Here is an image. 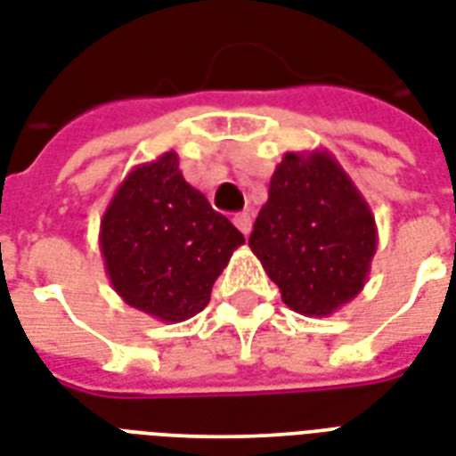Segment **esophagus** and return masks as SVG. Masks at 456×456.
Instances as JSON below:
<instances>
[{
    "label": "esophagus",
    "mask_w": 456,
    "mask_h": 456,
    "mask_svg": "<svg viewBox=\"0 0 456 456\" xmlns=\"http://www.w3.org/2000/svg\"><path fill=\"white\" fill-rule=\"evenodd\" d=\"M232 224H235V228H238L242 235H247V232H249V228H252V216H249L247 211H240V214H235V216H232Z\"/></svg>",
    "instance_id": "1"
}]
</instances>
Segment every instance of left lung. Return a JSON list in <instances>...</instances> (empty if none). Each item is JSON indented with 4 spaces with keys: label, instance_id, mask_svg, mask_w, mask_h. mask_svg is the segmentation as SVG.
Wrapping results in <instances>:
<instances>
[{
    "label": "left lung",
    "instance_id": "8db88e82",
    "mask_svg": "<svg viewBox=\"0 0 456 456\" xmlns=\"http://www.w3.org/2000/svg\"><path fill=\"white\" fill-rule=\"evenodd\" d=\"M379 245L376 218L328 150L285 151L249 247L292 312L330 316L363 290Z\"/></svg>",
    "mask_w": 456,
    "mask_h": 456
}]
</instances>
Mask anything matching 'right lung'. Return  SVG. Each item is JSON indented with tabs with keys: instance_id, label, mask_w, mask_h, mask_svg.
<instances>
[{
	"instance_id": "right-lung-1",
	"label": "right lung",
	"mask_w": 456,
	"mask_h": 456,
	"mask_svg": "<svg viewBox=\"0 0 456 456\" xmlns=\"http://www.w3.org/2000/svg\"><path fill=\"white\" fill-rule=\"evenodd\" d=\"M242 232L183 178L178 154L135 166L116 188L100 224V249L118 297L164 323L192 319Z\"/></svg>"
}]
</instances>
